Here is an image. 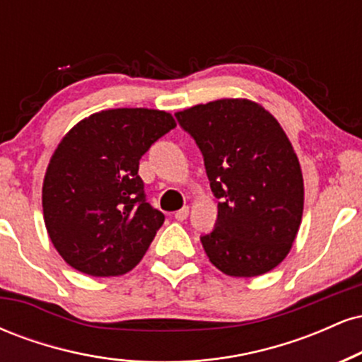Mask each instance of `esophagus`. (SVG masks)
Segmentation results:
<instances>
[{"label":"esophagus","instance_id":"esophagus-1","mask_svg":"<svg viewBox=\"0 0 362 362\" xmlns=\"http://www.w3.org/2000/svg\"><path fill=\"white\" fill-rule=\"evenodd\" d=\"M189 213H190L189 207H182L180 211H177L175 213V219L177 221H185V219L189 218Z\"/></svg>","mask_w":362,"mask_h":362}]
</instances>
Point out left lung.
Masks as SVG:
<instances>
[{"label":"left lung","mask_w":362,"mask_h":362,"mask_svg":"<svg viewBox=\"0 0 362 362\" xmlns=\"http://www.w3.org/2000/svg\"><path fill=\"white\" fill-rule=\"evenodd\" d=\"M204 156L218 221L201 236L211 264L255 277L288 257L300 230L305 185L284 129L260 103L219 98L177 112Z\"/></svg>","instance_id":"1"}]
</instances>
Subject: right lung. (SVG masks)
Wrapping results in <instances>:
<instances>
[{"label":"right lung","instance_id":"right-lung-1","mask_svg":"<svg viewBox=\"0 0 362 362\" xmlns=\"http://www.w3.org/2000/svg\"><path fill=\"white\" fill-rule=\"evenodd\" d=\"M177 126L155 109L91 114L57 144L42 184L44 223L66 264L93 277L134 269L165 221L138 175L149 146Z\"/></svg>","mask_w":362,"mask_h":362}]
</instances>
